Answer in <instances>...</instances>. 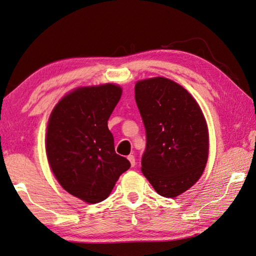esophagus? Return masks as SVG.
I'll list each match as a JSON object with an SVG mask.
<instances>
[{
    "label": "esophagus",
    "instance_id": "1",
    "mask_svg": "<svg viewBox=\"0 0 256 256\" xmlns=\"http://www.w3.org/2000/svg\"><path fill=\"white\" fill-rule=\"evenodd\" d=\"M128 160L130 161V164H132V166H134L136 164V159H134V154H129L128 156Z\"/></svg>",
    "mask_w": 256,
    "mask_h": 256
}]
</instances>
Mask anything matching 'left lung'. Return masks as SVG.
Listing matches in <instances>:
<instances>
[{"instance_id": "1", "label": "left lung", "mask_w": 256, "mask_h": 256, "mask_svg": "<svg viewBox=\"0 0 256 256\" xmlns=\"http://www.w3.org/2000/svg\"><path fill=\"white\" fill-rule=\"evenodd\" d=\"M134 98L146 129L142 171L157 194L174 198L200 179L208 156L204 116L196 99L174 80H139Z\"/></svg>"}]
</instances>
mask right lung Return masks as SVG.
<instances>
[{"mask_svg":"<svg viewBox=\"0 0 256 256\" xmlns=\"http://www.w3.org/2000/svg\"><path fill=\"white\" fill-rule=\"evenodd\" d=\"M122 90L114 84L80 87L62 97L50 114L46 154L64 189L87 203L110 194L130 162L116 154L107 122Z\"/></svg>","mask_w":256,"mask_h":256,"instance_id":"1","label":"right lung"}]
</instances>
